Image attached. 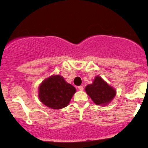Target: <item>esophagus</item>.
<instances>
[{
  "label": "esophagus",
  "mask_w": 148,
  "mask_h": 148,
  "mask_svg": "<svg viewBox=\"0 0 148 148\" xmlns=\"http://www.w3.org/2000/svg\"><path fill=\"white\" fill-rule=\"evenodd\" d=\"M78 88H79V90H84V87H83L82 86H80L78 87Z\"/></svg>",
  "instance_id": "esophagus-1"
}]
</instances>
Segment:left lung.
Segmentation results:
<instances>
[{"label":"left lung","instance_id":"obj_1","mask_svg":"<svg viewBox=\"0 0 148 148\" xmlns=\"http://www.w3.org/2000/svg\"><path fill=\"white\" fill-rule=\"evenodd\" d=\"M86 93L97 105L106 106L113 100L116 90L99 76H97L92 84L85 88Z\"/></svg>","mask_w":148,"mask_h":148}]
</instances>
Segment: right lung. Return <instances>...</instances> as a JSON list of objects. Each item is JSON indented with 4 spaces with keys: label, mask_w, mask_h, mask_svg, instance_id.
Segmentation results:
<instances>
[{
    "label": "right lung",
    "mask_w": 148,
    "mask_h": 148,
    "mask_svg": "<svg viewBox=\"0 0 148 148\" xmlns=\"http://www.w3.org/2000/svg\"><path fill=\"white\" fill-rule=\"evenodd\" d=\"M76 88L60 75H53L42 81L38 95L44 104L53 109H60L69 104Z\"/></svg>",
    "instance_id": "1"
}]
</instances>
